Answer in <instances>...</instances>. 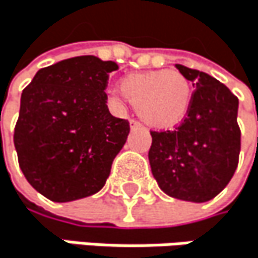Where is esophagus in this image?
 Listing matches in <instances>:
<instances>
[{
  "label": "esophagus",
  "instance_id": "obj_1",
  "mask_svg": "<svg viewBox=\"0 0 258 258\" xmlns=\"http://www.w3.org/2000/svg\"><path fill=\"white\" fill-rule=\"evenodd\" d=\"M130 125L132 126H135V128H141L142 125H141V122H138V120H130Z\"/></svg>",
  "mask_w": 258,
  "mask_h": 258
}]
</instances>
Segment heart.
Here are the masks:
<instances>
[{"instance_id": "1", "label": "heart", "mask_w": 258, "mask_h": 258, "mask_svg": "<svg viewBox=\"0 0 258 258\" xmlns=\"http://www.w3.org/2000/svg\"><path fill=\"white\" fill-rule=\"evenodd\" d=\"M117 99L138 107L139 116L151 126H171L186 114L192 91L189 81L176 70L128 75L120 81Z\"/></svg>"}]
</instances>
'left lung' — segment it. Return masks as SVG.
<instances>
[{"label": "left lung", "mask_w": 258, "mask_h": 258, "mask_svg": "<svg viewBox=\"0 0 258 258\" xmlns=\"http://www.w3.org/2000/svg\"><path fill=\"white\" fill-rule=\"evenodd\" d=\"M196 88L174 130L151 132L148 159L160 189L174 199L208 202L232 179L240 154L238 99L216 78L176 64Z\"/></svg>", "instance_id": "left-lung-1"}]
</instances>
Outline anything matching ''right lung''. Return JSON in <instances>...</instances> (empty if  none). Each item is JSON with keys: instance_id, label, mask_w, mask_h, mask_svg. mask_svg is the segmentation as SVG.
I'll return each mask as SVG.
<instances>
[{"instance_id": "add662e5", "label": "right lung", "mask_w": 258, "mask_h": 258, "mask_svg": "<svg viewBox=\"0 0 258 258\" xmlns=\"http://www.w3.org/2000/svg\"><path fill=\"white\" fill-rule=\"evenodd\" d=\"M113 61L76 56L38 70L21 95L13 144L27 182L53 202L96 194L126 142L130 123L110 114Z\"/></svg>"}]
</instances>
